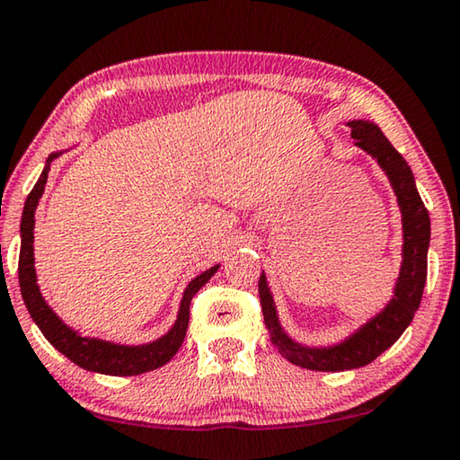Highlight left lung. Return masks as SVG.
<instances>
[{"instance_id": "8db88e82", "label": "left lung", "mask_w": 460, "mask_h": 460, "mask_svg": "<svg viewBox=\"0 0 460 460\" xmlns=\"http://www.w3.org/2000/svg\"><path fill=\"white\" fill-rule=\"evenodd\" d=\"M347 126L351 128L355 144L380 164L390 186H393L402 223V262L388 304L376 316L363 322L349 337L324 347L304 345L285 332L279 320L277 305H274L269 280L262 272L258 280V293L272 345L279 349V353L285 359L299 367L316 369V372H345V369L363 367L386 351L388 347H393L413 320L417 307L421 304L423 287H426L428 279V248L431 233L429 215L428 208L423 207L420 191H417L413 171L374 121L353 119Z\"/></svg>"}]
</instances>
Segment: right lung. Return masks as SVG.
I'll return each mask as SVG.
<instances>
[{
	"label": "right lung",
	"mask_w": 460,
	"mask_h": 460,
	"mask_svg": "<svg viewBox=\"0 0 460 460\" xmlns=\"http://www.w3.org/2000/svg\"><path fill=\"white\" fill-rule=\"evenodd\" d=\"M59 155L61 153H51L47 156L43 173H40L39 181L34 183L32 191L29 198H26L22 221H20L18 280L26 310H29L34 324L40 328V332L45 334V339L49 341L59 353H64L67 359L76 363L82 369H88V372L107 376H138L144 372H150V369L161 367L173 358L177 349L181 347L183 339H186L191 297L200 291V287L208 283L210 277L218 270L221 264L210 266L208 270L200 272L198 277L190 280L186 291H183L177 320L173 322V326L156 341L144 342V345H119V342L102 341L97 337H84L82 332L74 331V328L67 326L66 322L53 312V307L45 301L37 283V270H34V212H37L39 200L45 191L51 163L58 159Z\"/></svg>",
	"instance_id": "add662e5"
}]
</instances>
